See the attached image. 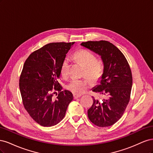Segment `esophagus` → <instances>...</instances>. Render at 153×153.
Returning a JSON list of instances; mask_svg holds the SVG:
<instances>
[{
  "mask_svg": "<svg viewBox=\"0 0 153 153\" xmlns=\"http://www.w3.org/2000/svg\"><path fill=\"white\" fill-rule=\"evenodd\" d=\"M81 96L80 94H73V98L74 99H77L78 98H80Z\"/></svg>",
  "mask_w": 153,
  "mask_h": 153,
  "instance_id": "34e87169",
  "label": "esophagus"
}]
</instances>
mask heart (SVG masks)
<instances>
[{
    "label": "heart",
    "mask_w": 153,
    "mask_h": 153,
    "mask_svg": "<svg viewBox=\"0 0 153 153\" xmlns=\"http://www.w3.org/2000/svg\"><path fill=\"white\" fill-rule=\"evenodd\" d=\"M73 57L77 62L85 67L84 75L87 76L91 81L96 82L100 80L104 72L103 63L98 61L96 55L91 51L85 49L77 50L74 53ZM70 61L66 57L61 66V75L67 78L69 74ZM91 82L87 79H72L67 85V89L75 94H81L89 88Z\"/></svg>",
    "instance_id": "obj_1"
}]
</instances>
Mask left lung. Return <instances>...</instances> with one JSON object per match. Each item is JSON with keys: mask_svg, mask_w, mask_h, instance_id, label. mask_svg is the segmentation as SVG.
I'll return each instance as SVG.
<instances>
[{"mask_svg": "<svg viewBox=\"0 0 153 153\" xmlns=\"http://www.w3.org/2000/svg\"><path fill=\"white\" fill-rule=\"evenodd\" d=\"M81 45L101 55L104 72L100 84L92 91L103 95L105 99L93 98L88 110L90 121L99 127L110 126L121 118L130 100L132 74L123 53L107 41H89Z\"/></svg>", "mask_w": 153, "mask_h": 153, "instance_id": "1", "label": "left lung"}]
</instances>
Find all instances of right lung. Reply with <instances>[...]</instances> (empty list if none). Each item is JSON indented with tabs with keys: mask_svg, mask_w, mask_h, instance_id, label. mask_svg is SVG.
<instances>
[{
	"mask_svg": "<svg viewBox=\"0 0 153 153\" xmlns=\"http://www.w3.org/2000/svg\"><path fill=\"white\" fill-rule=\"evenodd\" d=\"M75 42L51 43L32 52L26 59L21 73L19 87L23 105L34 121L50 127L65 116L71 92L63 90L58 80L66 54ZM59 92L56 100L52 97Z\"/></svg>",
	"mask_w": 153,
	"mask_h": 153,
	"instance_id": "1",
	"label": "right lung"
}]
</instances>
